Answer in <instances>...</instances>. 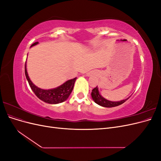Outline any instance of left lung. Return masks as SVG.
Returning <instances> with one entry per match:
<instances>
[{
  "label": "left lung",
  "instance_id": "left-lung-1",
  "mask_svg": "<svg viewBox=\"0 0 161 161\" xmlns=\"http://www.w3.org/2000/svg\"><path fill=\"white\" fill-rule=\"evenodd\" d=\"M91 96H92V99L94 100V101L96 103H97L101 106L105 107V108H113V107L118 106L119 105H121L122 103H124L125 101H126L129 99V98H128L125 100H122V101H118V102H114V101H110L107 100L99 94L98 88H97V86L95 87V88H94L92 90Z\"/></svg>",
  "mask_w": 161,
  "mask_h": 161
}]
</instances>
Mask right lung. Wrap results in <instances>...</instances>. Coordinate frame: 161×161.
I'll return each instance as SVG.
<instances>
[{
    "label": "right lung",
    "instance_id": "obj_1",
    "mask_svg": "<svg viewBox=\"0 0 161 161\" xmlns=\"http://www.w3.org/2000/svg\"><path fill=\"white\" fill-rule=\"evenodd\" d=\"M39 42H35L31 46H33L37 45ZM25 74L27 78V80L29 82L31 90L33 91L34 93L42 101L46 102V103L50 104H57L62 103V102L66 101L69 98L71 92L72 91L73 87H74L75 82L76 78L66 81L61 86L57 87V88L50 89V90H43L38 88L36 85L33 84V82L30 79V77L28 76L27 69H26V62L25 64Z\"/></svg>",
    "mask_w": 161,
    "mask_h": 161
}]
</instances>
